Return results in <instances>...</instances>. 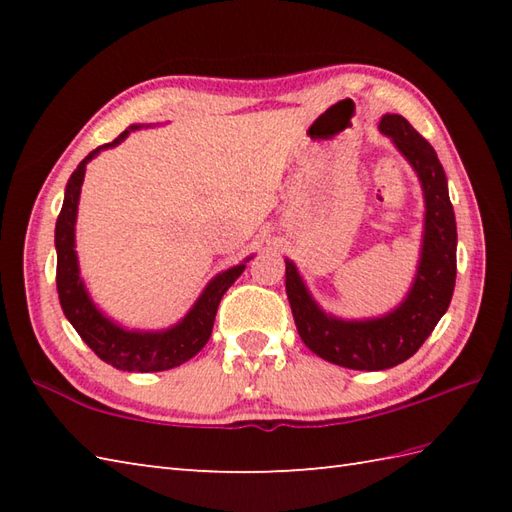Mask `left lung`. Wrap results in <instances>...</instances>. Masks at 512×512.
<instances>
[{"label": "left lung", "mask_w": 512, "mask_h": 512, "mask_svg": "<svg viewBox=\"0 0 512 512\" xmlns=\"http://www.w3.org/2000/svg\"><path fill=\"white\" fill-rule=\"evenodd\" d=\"M378 129L416 171L424 198L420 259L405 299L380 317H334L314 301L295 262L284 259L286 292L301 341L323 361L358 372L396 367L416 354L447 312L455 288L458 228L436 149L400 114H385Z\"/></svg>", "instance_id": "left-lung-1"}]
</instances>
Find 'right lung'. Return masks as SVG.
I'll use <instances>...</instances> for the list:
<instances>
[{"label":"right lung","instance_id":"right-lung-1","mask_svg":"<svg viewBox=\"0 0 512 512\" xmlns=\"http://www.w3.org/2000/svg\"><path fill=\"white\" fill-rule=\"evenodd\" d=\"M143 125H132L116 140L96 147L85 156L74 169L68 184H65L63 206L54 228V248H57V292L65 319L79 332L81 339L90 345V350L116 369L123 372H165V369L187 363L198 354L206 341L211 339L215 312L224 292L235 284V279L244 273L246 257L242 264L217 273L202 295L195 299L191 310L165 330H129L107 314L92 301L85 281L81 277L79 255H76V213H79V198L85 178V167L105 149L121 145L123 140Z\"/></svg>","mask_w":512,"mask_h":512}]
</instances>
